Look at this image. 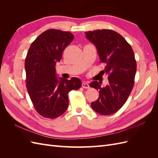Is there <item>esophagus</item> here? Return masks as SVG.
<instances>
[{
  "label": "esophagus",
  "instance_id": "34e87169",
  "mask_svg": "<svg viewBox=\"0 0 158 158\" xmlns=\"http://www.w3.org/2000/svg\"><path fill=\"white\" fill-rule=\"evenodd\" d=\"M82 88H86V89H88V88H89V84H88V83H86V82H82Z\"/></svg>",
  "mask_w": 158,
  "mask_h": 158
}]
</instances>
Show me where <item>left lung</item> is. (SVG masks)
<instances>
[{"label":"left lung","instance_id":"obj_1","mask_svg":"<svg viewBox=\"0 0 158 158\" xmlns=\"http://www.w3.org/2000/svg\"><path fill=\"white\" fill-rule=\"evenodd\" d=\"M85 34L96 47L101 63L106 64L103 74L109 75L106 86L101 87L98 81L89 84L99 92L98 99L91 106L97 113L109 115L123 106L132 92L136 72L135 54L125 38L113 30H97Z\"/></svg>","mask_w":158,"mask_h":158}]
</instances>
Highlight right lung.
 I'll list each match as a JSON object with an SVG mask.
<instances>
[{
	"mask_svg": "<svg viewBox=\"0 0 158 158\" xmlns=\"http://www.w3.org/2000/svg\"><path fill=\"white\" fill-rule=\"evenodd\" d=\"M73 40L74 35L69 31L46 30L32 43L27 53L26 88L37 112L45 118L63 114L69 106V92L82 85L78 78L69 80L56 74V63Z\"/></svg>",
	"mask_w": 158,
	"mask_h": 158,
	"instance_id": "1",
	"label": "right lung"
}]
</instances>
